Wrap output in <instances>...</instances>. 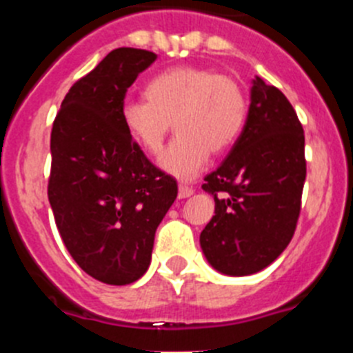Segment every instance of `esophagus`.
I'll use <instances>...</instances> for the list:
<instances>
[{
    "label": "esophagus",
    "instance_id": "34e87169",
    "mask_svg": "<svg viewBox=\"0 0 353 353\" xmlns=\"http://www.w3.org/2000/svg\"><path fill=\"white\" fill-rule=\"evenodd\" d=\"M194 189L191 185H187V183H180L179 185V198H189L192 196Z\"/></svg>",
    "mask_w": 353,
    "mask_h": 353
}]
</instances>
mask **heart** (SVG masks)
<instances>
[{
	"label": "heart",
	"instance_id": "1",
	"mask_svg": "<svg viewBox=\"0 0 353 353\" xmlns=\"http://www.w3.org/2000/svg\"><path fill=\"white\" fill-rule=\"evenodd\" d=\"M145 97L123 104V127L145 152L159 155L174 121L179 136L162 155L161 166L180 179L203 170L210 152L230 148L248 118V97L239 81L210 68H166L148 81Z\"/></svg>",
	"mask_w": 353,
	"mask_h": 353
}]
</instances>
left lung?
<instances>
[{
	"label": "left lung",
	"instance_id": "8db88e82",
	"mask_svg": "<svg viewBox=\"0 0 353 353\" xmlns=\"http://www.w3.org/2000/svg\"><path fill=\"white\" fill-rule=\"evenodd\" d=\"M305 180L304 130L281 90L252 79L245 125L205 176L215 215L199 235L208 263L228 276L269 267L290 244Z\"/></svg>",
	"mask_w": 353,
	"mask_h": 353
}]
</instances>
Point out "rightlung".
<instances>
[{
    "label": "right lung",
    "mask_w": 353,
    "mask_h": 353,
    "mask_svg": "<svg viewBox=\"0 0 353 353\" xmlns=\"http://www.w3.org/2000/svg\"><path fill=\"white\" fill-rule=\"evenodd\" d=\"M157 54L118 48L74 83L52 123L48 196L65 248L105 285L148 269L155 230L179 194L121 121L130 84Z\"/></svg>",
    "instance_id": "add662e5"
}]
</instances>
